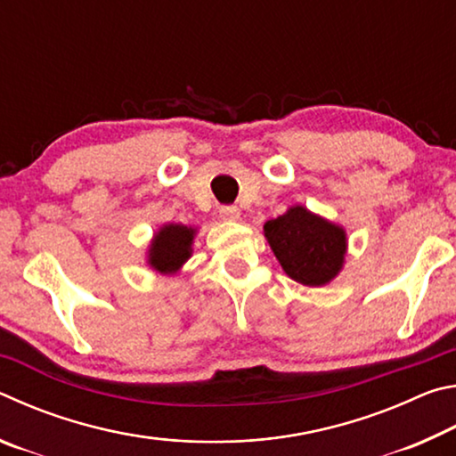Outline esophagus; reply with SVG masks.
Wrapping results in <instances>:
<instances>
[{
	"mask_svg": "<svg viewBox=\"0 0 456 456\" xmlns=\"http://www.w3.org/2000/svg\"><path fill=\"white\" fill-rule=\"evenodd\" d=\"M219 215H221L223 221L235 223V221H239V217H241V211H239L235 205H225V207H221V209H219Z\"/></svg>",
	"mask_w": 456,
	"mask_h": 456,
	"instance_id": "obj_1",
	"label": "esophagus"
}]
</instances>
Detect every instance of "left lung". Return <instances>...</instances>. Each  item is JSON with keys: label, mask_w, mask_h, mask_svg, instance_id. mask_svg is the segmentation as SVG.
<instances>
[{"label": "left lung", "mask_w": 456, "mask_h": 456, "mask_svg": "<svg viewBox=\"0 0 456 456\" xmlns=\"http://www.w3.org/2000/svg\"><path fill=\"white\" fill-rule=\"evenodd\" d=\"M264 235L283 272L307 288L328 285L344 269L346 229L304 205H291L280 217L267 221Z\"/></svg>", "instance_id": "1"}]
</instances>
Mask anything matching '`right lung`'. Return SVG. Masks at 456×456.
I'll return each mask as SVG.
<instances>
[{
    "label": "right lung",
    "mask_w": 456,
    "mask_h": 456,
    "mask_svg": "<svg viewBox=\"0 0 456 456\" xmlns=\"http://www.w3.org/2000/svg\"><path fill=\"white\" fill-rule=\"evenodd\" d=\"M197 227L183 223H165L151 239L146 249V265L160 275H176L192 256Z\"/></svg>",
    "instance_id": "1"
}]
</instances>
